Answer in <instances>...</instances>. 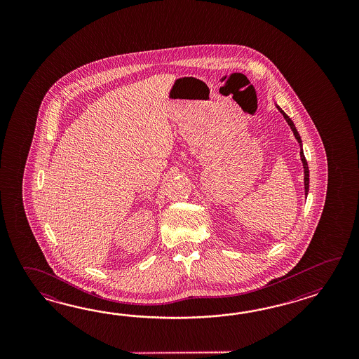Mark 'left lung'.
Instances as JSON below:
<instances>
[{"instance_id": "left-lung-1", "label": "left lung", "mask_w": 359, "mask_h": 359, "mask_svg": "<svg viewBox=\"0 0 359 359\" xmlns=\"http://www.w3.org/2000/svg\"><path fill=\"white\" fill-rule=\"evenodd\" d=\"M276 107L278 109V111L283 115V118H285V121L287 122V124L290 126L291 130H292V133H294V136L297 138V141H298L299 146H300V161L303 163V168H304V191H305V196L308 195V191H309V168H308V163L305 161L304 151H303V144H302V138H300V135H299L298 130H297V127H295V124L294 122L291 121L290 116L286 114L285 111H283L281 107H278L277 104H276Z\"/></svg>"}]
</instances>
